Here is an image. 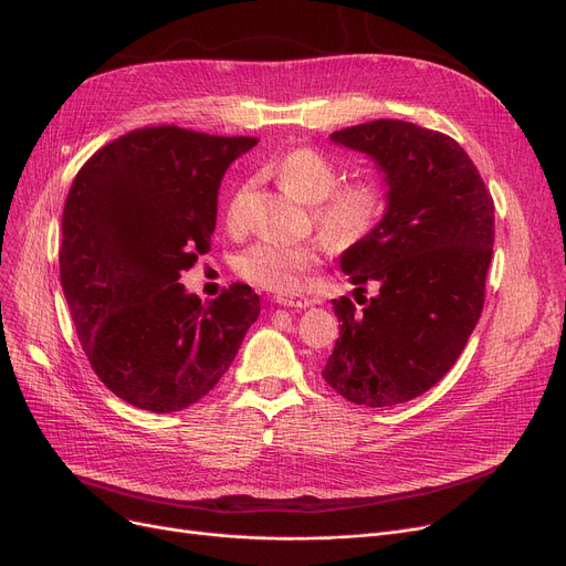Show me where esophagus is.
Segmentation results:
<instances>
[{"label": "esophagus", "instance_id": "esophagus-1", "mask_svg": "<svg viewBox=\"0 0 566 566\" xmlns=\"http://www.w3.org/2000/svg\"><path fill=\"white\" fill-rule=\"evenodd\" d=\"M277 303L284 307H298V310L314 305V301L307 298V295H277Z\"/></svg>", "mask_w": 566, "mask_h": 566}]
</instances>
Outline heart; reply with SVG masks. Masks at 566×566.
<instances>
[{"label":"heart","mask_w":566,"mask_h":566,"mask_svg":"<svg viewBox=\"0 0 566 566\" xmlns=\"http://www.w3.org/2000/svg\"><path fill=\"white\" fill-rule=\"evenodd\" d=\"M268 167L289 190L312 203L314 227L337 250L358 248L369 241L388 213L390 190L378 174H360L339 185V163L321 148H289ZM250 190V184H241L229 199L224 222L231 233H241L245 229ZM318 263L321 245L314 241H261L238 254L233 268L238 275L259 289L293 293L301 289L303 277Z\"/></svg>","instance_id":"1"}]
</instances>
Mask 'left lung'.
<instances>
[{
	"label": "left lung",
	"instance_id": "1",
	"mask_svg": "<svg viewBox=\"0 0 566 566\" xmlns=\"http://www.w3.org/2000/svg\"><path fill=\"white\" fill-rule=\"evenodd\" d=\"M371 156L390 186L376 233L342 256L355 301H333L339 339L323 378L344 399L385 408L424 395L465 348L486 301L495 203L461 144L399 118L333 133ZM375 289V298L364 293Z\"/></svg>",
	"mask_w": 566,
	"mask_h": 566
}]
</instances>
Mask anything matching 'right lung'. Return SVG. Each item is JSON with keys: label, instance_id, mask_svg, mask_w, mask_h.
Instances as JSON below:
<instances>
[{"label": "right lung", "instance_id": "obj_1", "mask_svg": "<svg viewBox=\"0 0 566 566\" xmlns=\"http://www.w3.org/2000/svg\"><path fill=\"white\" fill-rule=\"evenodd\" d=\"M256 142L148 126L98 148L75 176L59 275L88 365L130 406L174 412L197 403L259 318L248 284L201 305L178 282L211 252L222 174Z\"/></svg>", "mask_w": 566, "mask_h": 566}]
</instances>
